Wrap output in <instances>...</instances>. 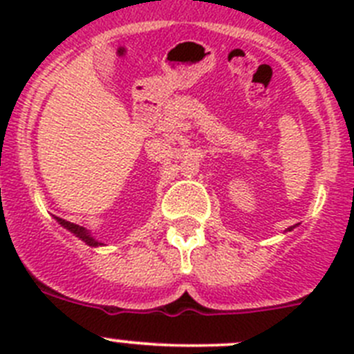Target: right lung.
I'll return each instance as SVG.
<instances>
[{"label": "right lung", "mask_w": 354, "mask_h": 354, "mask_svg": "<svg viewBox=\"0 0 354 354\" xmlns=\"http://www.w3.org/2000/svg\"><path fill=\"white\" fill-rule=\"evenodd\" d=\"M58 223H60L62 227L67 228L68 232H72L76 237H80L81 241H84V243H86L88 246H102V243H99V241H97L95 237L88 232V230H86V228L80 227V225H76V223H71V221L62 220V218H58Z\"/></svg>", "instance_id": "1"}]
</instances>
